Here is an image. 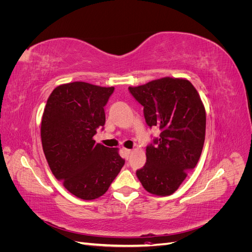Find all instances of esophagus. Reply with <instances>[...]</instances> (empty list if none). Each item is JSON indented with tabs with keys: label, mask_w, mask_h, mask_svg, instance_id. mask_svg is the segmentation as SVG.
<instances>
[{
	"label": "esophagus",
	"mask_w": 252,
	"mask_h": 252,
	"mask_svg": "<svg viewBox=\"0 0 252 252\" xmlns=\"http://www.w3.org/2000/svg\"><path fill=\"white\" fill-rule=\"evenodd\" d=\"M123 151L125 152V155H127V156H129L132 152L131 149H127V148H123Z\"/></svg>",
	"instance_id": "esophagus-1"
}]
</instances>
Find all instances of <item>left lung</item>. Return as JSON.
<instances>
[{
	"label": "left lung",
	"mask_w": 252,
	"mask_h": 252,
	"mask_svg": "<svg viewBox=\"0 0 252 252\" xmlns=\"http://www.w3.org/2000/svg\"><path fill=\"white\" fill-rule=\"evenodd\" d=\"M128 90L144 107L146 124L161 131L146 147V164L136 177L152 194H172L202 154L206 112L201 97L183 79L163 78Z\"/></svg>",
	"instance_id": "8db88e82"
}]
</instances>
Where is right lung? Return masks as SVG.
Returning a JSON list of instances; mask_svg holds the SVG:
<instances>
[{
  "instance_id": "add662e5",
  "label": "right lung",
  "mask_w": 252,
  "mask_h": 252,
  "mask_svg": "<svg viewBox=\"0 0 252 252\" xmlns=\"http://www.w3.org/2000/svg\"><path fill=\"white\" fill-rule=\"evenodd\" d=\"M113 91L85 82L64 84L52 91L44 109L41 139L48 165L68 191L83 200L103 195L125 164L117 148L94 140L96 129H104V107Z\"/></svg>"
}]
</instances>
